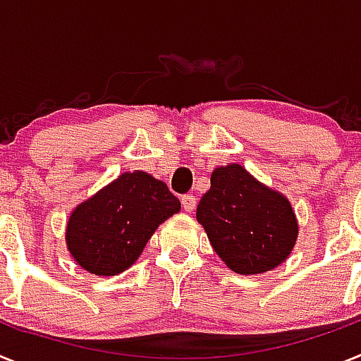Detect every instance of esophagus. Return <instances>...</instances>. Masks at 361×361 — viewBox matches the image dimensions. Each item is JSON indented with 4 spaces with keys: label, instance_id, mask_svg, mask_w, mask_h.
<instances>
[{
    "label": "esophagus",
    "instance_id": "34e87169",
    "mask_svg": "<svg viewBox=\"0 0 361 361\" xmlns=\"http://www.w3.org/2000/svg\"><path fill=\"white\" fill-rule=\"evenodd\" d=\"M180 202H183V208L186 212L195 210V195H192V193H188V195L180 197Z\"/></svg>",
    "mask_w": 361,
    "mask_h": 361
}]
</instances>
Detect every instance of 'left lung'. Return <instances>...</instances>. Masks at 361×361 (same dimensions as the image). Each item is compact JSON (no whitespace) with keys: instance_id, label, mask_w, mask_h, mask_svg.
Segmentation results:
<instances>
[{"instance_id":"left-lung-1","label":"left lung","mask_w":361,"mask_h":361,"mask_svg":"<svg viewBox=\"0 0 361 361\" xmlns=\"http://www.w3.org/2000/svg\"><path fill=\"white\" fill-rule=\"evenodd\" d=\"M210 183L197 206V221L228 269L248 276L281 264L298 237L290 202L239 164L214 169Z\"/></svg>"}]
</instances>
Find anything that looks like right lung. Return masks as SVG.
<instances>
[{
    "instance_id": "obj_1",
    "label": "right lung",
    "mask_w": 361,
    "mask_h": 361,
    "mask_svg": "<svg viewBox=\"0 0 361 361\" xmlns=\"http://www.w3.org/2000/svg\"><path fill=\"white\" fill-rule=\"evenodd\" d=\"M180 210L162 180L144 171L120 175L73 212L67 246L76 263L97 276L129 269L160 223Z\"/></svg>"
}]
</instances>
